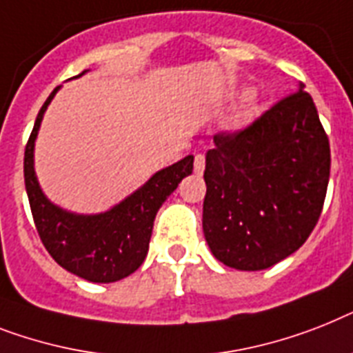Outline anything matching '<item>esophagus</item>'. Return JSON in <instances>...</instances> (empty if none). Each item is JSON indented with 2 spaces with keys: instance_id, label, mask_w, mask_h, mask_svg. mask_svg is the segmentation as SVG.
Listing matches in <instances>:
<instances>
[{
  "instance_id": "esophagus-1",
  "label": "esophagus",
  "mask_w": 353,
  "mask_h": 353,
  "mask_svg": "<svg viewBox=\"0 0 353 353\" xmlns=\"http://www.w3.org/2000/svg\"><path fill=\"white\" fill-rule=\"evenodd\" d=\"M194 172L196 174H203L205 172V156L203 154H197L196 159H194Z\"/></svg>"
}]
</instances>
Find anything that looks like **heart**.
<instances>
[{
  "mask_svg": "<svg viewBox=\"0 0 353 353\" xmlns=\"http://www.w3.org/2000/svg\"><path fill=\"white\" fill-rule=\"evenodd\" d=\"M256 110H257L256 92L245 94V97H243V112H241L243 121H250L252 117L256 116Z\"/></svg>",
  "mask_w": 353,
  "mask_h": 353,
  "instance_id": "b5f03b06",
  "label": "heart"
}]
</instances>
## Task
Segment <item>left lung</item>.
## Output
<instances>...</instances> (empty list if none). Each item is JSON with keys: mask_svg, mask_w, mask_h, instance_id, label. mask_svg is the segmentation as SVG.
<instances>
[{"mask_svg": "<svg viewBox=\"0 0 353 353\" xmlns=\"http://www.w3.org/2000/svg\"><path fill=\"white\" fill-rule=\"evenodd\" d=\"M206 152L203 232L217 261L270 268L314 230L330 179V143L299 83L248 128L214 136Z\"/></svg>", "mask_w": 353, "mask_h": 353, "instance_id": "left-lung-1", "label": "left lung"}]
</instances>
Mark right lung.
Returning a JSON list of instances; mask_svg holds the SVG:
<instances>
[{"mask_svg": "<svg viewBox=\"0 0 353 353\" xmlns=\"http://www.w3.org/2000/svg\"><path fill=\"white\" fill-rule=\"evenodd\" d=\"M83 70L79 76L87 74ZM61 87H56L41 107L25 148V188L34 223L43 245L57 265L90 283L125 279L147 257L157 210L194 170V156L157 170L145 185L117 205L99 214H76L57 206L45 196L34 168L37 132L48 105Z\"/></svg>", "mask_w": 353, "mask_h": 353, "instance_id": "right-lung-1", "label": "right lung"}]
</instances>
